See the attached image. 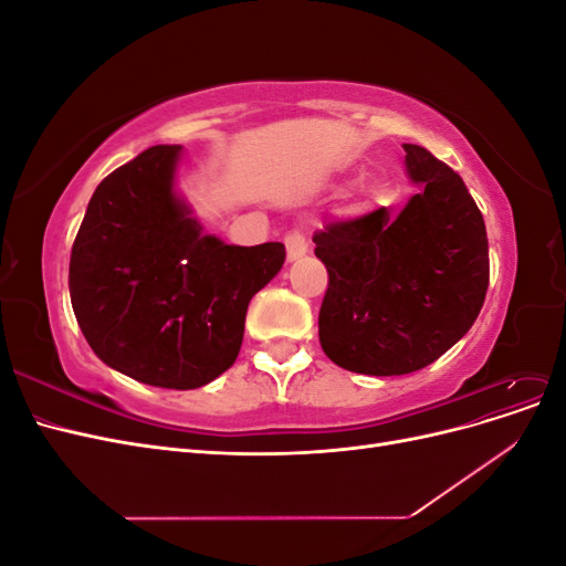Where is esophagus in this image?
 Wrapping results in <instances>:
<instances>
[{"label":"esophagus","instance_id":"obj_1","mask_svg":"<svg viewBox=\"0 0 566 566\" xmlns=\"http://www.w3.org/2000/svg\"><path fill=\"white\" fill-rule=\"evenodd\" d=\"M285 248H287V260L295 262L306 254V250H310V241H306L300 231H293L285 235Z\"/></svg>","mask_w":566,"mask_h":566}]
</instances>
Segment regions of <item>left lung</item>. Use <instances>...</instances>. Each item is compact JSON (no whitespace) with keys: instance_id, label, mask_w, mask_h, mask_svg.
Listing matches in <instances>:
<instances>
[{"instance_id":"left-lung-1","label":"left lung","mask_w":566,"mask_h":566,"mask_svg":"<svg viewBox=\"0 0 566 566\" xmlns=\"http://www.w3.org/2000/svg\"><path fill=\"white\" fill-rule=\"evenodd\" d=\"M420 191L391 217L378 208L314 233L328 269L318 339L339 368L406 375L447 354L476 321L489 287L484 217L449 165L403 144Z\"/></svg>"}]
</instances>
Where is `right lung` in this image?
Instances as JSON below:
<instances>
[{
  "label": "right lung",
  "instance_id": "obj_1",
  "mask_svg": "<svg viewBox=\"0 0 566 566\" xmlns=\"http://www.w3.org/2000/svg\"><path fill=\"white\" fill-rule=\"evenodd\" d=\"M181 146H150L96 186L71 252L73 312L106 366L196 389L229 370L283 243L227 245L175 191Z\"/></svg>",
  "mask_w": 566,
  "mask_h": 566
}]
</instances>
